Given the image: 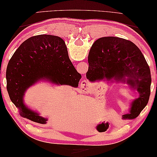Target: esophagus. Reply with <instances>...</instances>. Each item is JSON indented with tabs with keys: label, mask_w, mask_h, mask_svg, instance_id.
<instances>
[{
	"label": "esophagus",
	"mask_w": 157,
	"mask_h": 157,
	"mask_svg": "<svg viewBox=\"0 0 157 157\" xmlns=\"http://www.w3.org/2000/svg\"><path fill=\"white\" fill-rule=\"evenodd\" d=\"M89 88V83L88 81L84 80L81 83V89L84 92H87Z\"/></svg>",
	"instance_id": "34e87169"
}]
</instances>
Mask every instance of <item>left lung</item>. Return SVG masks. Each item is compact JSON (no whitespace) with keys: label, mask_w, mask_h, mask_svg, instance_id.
<instances>
[{"label":"left lung","mask_w":157,"mask_h":157,"mask_svg":"<svg viewBox=\"0 0 157 157\" xmlns=\"http://www.w3.org/2000/svg\"><path fill=\"white\" fill-rule=\"evenodd\" d=\"M86 78L90 81L111 80L125 81L137 89L140 97L133 101L131 110L123 119H134L147 105L150 96V69L140 49L130 41L115 37L97 40L88 57Z\"/></svg>","instance_id":"obj_1"}]
</instances>
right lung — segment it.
Returning <instances> with one entry per match:
<instances>
[{"mask_svg":"<svg viewBox=\"0 0 157 157\" xmlns=\"http://www.w3.org/2000/svg\"><path fill=\"white\" fill-rule=\"evenodd\" d=\"M41 78L73 87L81 78L69 59L64 41L57 36L40 35L25 41L13 54L6 71L7 90L20 115L45 124L47 119L27 108L22 99L27 88Z\"/></svg>","mask_w":157,"mask_h":157,"instance_id":"add662e5","label":"right lung"}]
</instances>
